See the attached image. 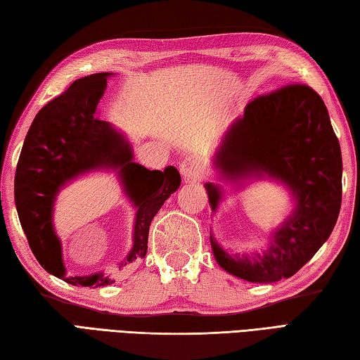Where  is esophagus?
<instances>
[{
  "label": "esophagus",
  "instance_id": "obj_1",
  "mask_svg": "<svg viewBox=\"0 0 360 360\" xmlns=\"http://www.w3.org/2000/svg\"><path fill=\"white\" fill-rule=\"evenodd\" d=\"M201 168H202V160L201 158H198L195 155H190L186 159H182L179 164V170H181V174L184 176V179L195 178V176L201 172Z\"/></svg>",
  "mask_w": 360,
  "mask_h": 360
}]
</instances>
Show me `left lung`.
Returning a JSON list of instances; mask_svg holds the SVG:
<instances>
[{
	"instance_id": "left-lung-1",
	"label": "left lung",
	"mask_w": 360,
	"mask_h": 360,
	"mask_svg": "<svg viewBox=\"0 0 360 360\" xmlns=\"http://www.w3.org/2000/svg\"><path fill=\"white\" fill-rule=\"evenodd\" d=\"M212 162L217 179L229 187L275 181L292 201L263 250L232 254L210 235L213 257L226 272L250 283L289 278L330 238L342 204V153L314 89L289 85L250 101L224 133ZM204 187L215 215L226 190L210 181Z\"/></svg>"
}]
</instances>
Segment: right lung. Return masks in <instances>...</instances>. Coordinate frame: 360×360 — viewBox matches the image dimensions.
<instances>
[{
    "instance_id": "obj_1",
    "label": "right lung",
    "mask_w": 360,
    "mask_h": 360,
    "mask_svg": "<svg viewBox=\"0 0 360 360\" xmlns=\"http://www.w3.org/2000/svg\"><path fill=\"white\" fill-rule=\"evenodd\" d=\"M111 75L101 72L75 80L37 112L15 173V205L32 254L44 271L74 286L102 288L114 280L105 272L66 274L62 241L53 227V205L62 188L88 173L116 172L124 195L136 209L133 246L119 264L124 267L147 255L151 221L181 186L176 167L159 172L134 162L125 134L98 119L97 105Z\"/></svg>"
}]
</instances>
